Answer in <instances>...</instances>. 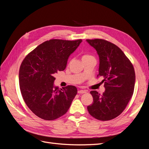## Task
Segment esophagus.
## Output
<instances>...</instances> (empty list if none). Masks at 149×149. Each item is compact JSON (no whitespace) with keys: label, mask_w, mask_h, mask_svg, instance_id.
<instances>
[{"label":"esophagus","mask_w":149,"mask_h":149,"mask_svg":"<svg viewBox=\"0 0 149 149\" xmlns=\"http://www.w3.org/2000/svg\"><path fill=\"white\" fill-rule=\"evenodd\" d=\"M86 93V91H85V90L81 89V90H78V93H79V94H84Z\"/></svg>","instance_id":"1"}]
</instances>
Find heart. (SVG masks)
Returning a JSON list of instances; mask_svg holds the SVG:
<instances>
[{
  "label": "heart",
  "mask_w": 149,
  "mask_h": 149,
  "mask_svg": "<svg viewBox=\"0 0 149 149\" xmlns=\"http://www.w3.org/2000/svg\"><path fill=\"white\" fill-rule=\"evenodd\" d=\"M94 58L92 55H89V54H84V55L82 56V60H85V59H88V58Z\"/></svg>",
  "instance_id": "obj_1"
}]
</instances>
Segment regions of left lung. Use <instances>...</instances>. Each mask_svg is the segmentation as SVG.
I'll list each match as a JSON object with an SVG mask.
<instances>
[{"instance_id": "8db88e82", "label": "left lung", "mask_w": 149, "mask_h": 149, "mask_svg": "<svg viewBox=\"0 0 149 149\" xmlns=\"http://www.w3.org/2000/svg\"><path fill=\"white\" fill-rule=\"evenodd\" d=\"M86 41L96 49L100 57L97 78H103L106 89L102 94L96 91L90 92L93 102L88 106V111L97 120H112L124 111L133 95L136 81L134 66L115 44L100 38Z\"/></svg>"}]
</instances>
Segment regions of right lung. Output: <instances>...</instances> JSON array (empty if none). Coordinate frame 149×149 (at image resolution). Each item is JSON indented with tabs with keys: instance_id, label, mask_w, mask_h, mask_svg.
I'll return each mask as SVG.
<instances>
[{
	"instance_id": "right-lung-1",
	"label": "right lung",
	"mask_w": 149,
	"mask_h": 149,
	"mask_svg": "<svg viewBox=\"0 0 149 149\" xmlns=\"http://www.w3.org/2000/svg\"><path fill=\"white\" fill-rule=\"evenodd\" d=\"M82 42L52 39L42 43L22 61L19 85L24 100L38 118L53 120L66 113L77 94V88L68 85L54 88L53 74L63 71L68 58Z\"/></svg>"
}]
</instances>
